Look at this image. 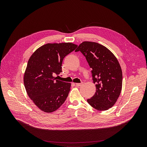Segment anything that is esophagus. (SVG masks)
Masks as SVG:
<instances>
[{
    "mask_svg": "<svg viewBox=\"0 0 147 147\" xmlns=\"http://www.w3.org/2000/svg\"><path fill=\"white\" fill-rule=\"evenodd\" d=\"M82 84H83L82 82H81V83H76V86H77V87H81V86H82Z\"/></svg>",
    "mask_w": 147,
    "mask_h": 147,
    "instance_id": "34e87169",
    "label": "esophagus"
}]
</instances>
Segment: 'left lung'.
Segmentation results:
<instances>
[{
    "instance_id": "8db88e82",
    "label": "left lung",
    "mask_w": 147,
    "mask_h": 147,
    "mask_svg": "<svg viewBox=\"0 0 147 147\" xmlns=\"http://www.w3.org/2000/svg\"><path fill=\"white\" fill-rule=\"evenodd\" d=\"M80 51L92 69V80L96 86L94 95L87 99L98 111H107L116 102L122 88V71L113 53L96 42L84 41L75 51Z\"/></svg>"
}]
</instances>
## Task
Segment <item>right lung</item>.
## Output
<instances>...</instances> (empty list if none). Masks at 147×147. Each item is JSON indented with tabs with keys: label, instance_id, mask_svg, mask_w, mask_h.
Here are the masks:
<instances>
[{
	"label": "right lung",
	"instance_id": "1",
	"mask_svg": "<svg viewBox=\"0 0 147 147\" xmlns=\"http://www.w3.org/2000/svg\"><path fill=\"white\" fill-rule=\"evenodd\" d=\"M77 47L71 42L47 44L30 57L24 74V86L28 96L42 111L53 112L66 100L71 83L55 76L61 73L64 57Z\"/></svg>",
	"mask_w": 147,
	"mask_h": 147
}]
</instances>
